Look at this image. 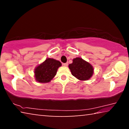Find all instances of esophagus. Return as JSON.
Masks as SVG:
<instances>
[{"label": "esophagus", "mask_w": 129, "mask_h": 129, "mask_svg": "<svg viewBox=\"0 0 129 129\" xmlns=\"http://www.w3.org/2000/svg\"><path fill=\"white\" fill-rule=\"evenodd\" d=\"M62 65L64 67H67L68 65V62L66 63H64V64H62Z\"/></svg>", "instance_id": "esophagus-1"}]
</instances>
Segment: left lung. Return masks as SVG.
Listing matches in <instances>:
<instances>
[{
    "instance_id": "obj_1",
    "label": "left lung",
    "mask_w": 129,
    "mask_h": 129,
    "mask_svg": "<svg viewBox=\"0 0 129 129\" xmlns=\"http://www.w3.org/2000/svg\"><path fill=\"white\" fill-rule=\"evenodd\" d=\"M68 67L72 75L80 81L89 80L94 73L92 65L81 57L73 58V62Z\"/></svg>"
}]
</instances>
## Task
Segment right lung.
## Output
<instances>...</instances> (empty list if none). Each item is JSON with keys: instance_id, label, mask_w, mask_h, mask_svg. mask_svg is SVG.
I'll return each instance as SVG.
<instances>
[{"instance_id": "add662e5", "label": "right lung", "mask_w": 129, "mask_h": 129, "mask_svg": "<svg viewBox=\"0 0 129 129\" xmlns=\"http://www.w3.org/2000/svg\"><path fill=\"white\" fill-rule=\"evenodd\" d=\"M61 65L59 61L51 58H46L35 69L34 76L36 81L40 83L50 82L56 76L58 68Z\"/></svg>"}]
</instances>
